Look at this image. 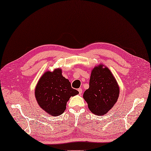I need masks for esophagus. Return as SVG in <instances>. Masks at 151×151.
<instances>
[{"label":"esophagus","mask_w":151,"mask_h":151,"mask_svg":"<svg viewBox=\"0 0 151 151\" xmlns=\"http://www.w3.org/2000/svg\"><path fill=\"white\" fill-rule=\"evenodd\" d=\"M78 91H79V94H82V93H83V90H82V88H78Z\"/></svg>","instance_id":"1"}]
</instances>
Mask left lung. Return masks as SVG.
<instances>
[{"label": "left lung", "mask_w": 151, "mask_h": 151, "mask_svg": "<svg viewBox=\"0 0 151 151\" xmlns=\"http://www.w3.org/2000/svg\"><path fill=\"white\" fill-rule=\"evenodd\" d=\"M119 88L110 70L103 65L95 67L91 73L89 88L83 98L92 113L96 115L106 114L116 102Z\"/></svg>", "instance_id": "obj_1"}]
</instances>
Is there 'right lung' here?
I'll list each match as a JSON object with an SVG mask.
<instances>
[{
    "instance_id": "obj_1",
    "label": "right lung",
    "mask_w": 151,
    "mask_h": 151,
    "mask_svg": "<svg viewBox=\"0 0 151 151\" xmlns=\"http://www.w3.org/2000/svg\"><path fill=\"white\" fill-rule=\"evenodd\" d=\"M78 94L79 92L72 88L70 82L62 76L59 68L53 72H45L40 79L35 89L37 102L51 116L63 113L70 98Z\"/></svg>"
}]
</instances>
